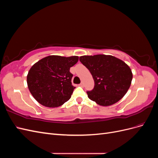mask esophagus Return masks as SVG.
I'll return each instance as SVG.
<instances>
[{
    "mask_svg": "<svg viewBox=\"0 0 158 158\" xmlns=\"http://www.w3.org/2000/svg\"><path fill=\"white\" fill-rule=\"evenodd\" d=\"M80 85L81 87H83L84 86V82H81L80 84Z\"/></svg>",
    "mask_w": 158,
    "mask_h": 158,
    "instance_id": "1",
    "label": "esophagus"
}]
</instances>
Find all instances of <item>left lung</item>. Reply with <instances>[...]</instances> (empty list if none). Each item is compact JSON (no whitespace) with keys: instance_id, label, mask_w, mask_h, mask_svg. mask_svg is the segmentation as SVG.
<instances>
[{"instance_id":"8db88e82","label":"left lung","mask_w":158,"mask_h":158,"mask_svg":"<svg viewBox=\"0 0 158 158\" xmlns=\"http://www.w3.org/2000/svg\"><path fill=\"white\" fill-rule=\"evenodd\" d=\"M80 60L90 72L94 78V89L87 92L88 97L101 106H109L118 102L131 85V68L122 60L112 55H84Z\"/></svg>"}]
</instances>
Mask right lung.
Returning <instances> with one entry per match:
<instances>
[{
    "instance_id": "add662e5",
    "label": "right lung",
    "mask_w": 158,
    "mask_h": 158,
    "mask_svg": "<svg viewBox=\"0 0 158 158\" xmlns=\"http://www.w3.org/2000/svg\"><path fill=\"white\" fill-rule=\"evenodd\" d=\"M78 56L50 55L33 64L27 75V87L36 101L47 107H57L71 98L75 87L72 84L70 68Z\"/></svg>"
}]
</instances>
